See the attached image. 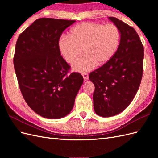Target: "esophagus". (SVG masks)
Returning <instances> with one entry per match:
<instances>
[{
    "instance_id": "esophagus-1",
    "label": "esophagus",
    "mask_w": 158,
    "mask_h": 158,
    "mask_svg": "<svg viewBox=\"0 0 158 158\" xmlns=\"http://www.w3.org/2000/svg\"><path fill=\"white\" fill-rule=\"evenodd\" d=\"M82 76L84 80H88V74L86 73H82Z\"/></svg>"
}]
</instances>
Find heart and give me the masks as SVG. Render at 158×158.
<instances>
[{
    "label": "heart",
    "mask_w": 158,
    "mask_h": 158,
    "mask_svg": "<svg viewBox=\"0 0 158 158\" xmlns=\"http://www.w3.org/2000/svg\"><path fill=\"white\" fill-rule=\"evenodd\" d=\"M121 41V33L113 23L84 22L71 28L69 36L64 35L59 41L61 55L68 63L82 53L73 66L74 70L86 72L95 65L107 64L115 55Z\"/></svg>",
    "instance_id": "heart-1"
}]
</instances>
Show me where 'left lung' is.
Listing matches in <instances>:
<instances>
[{
	"instance_id": "8db88e82",
	"label": "left lung",
	"mask_w": 158,
	"mask_h": 158,
	"mask_svg": "<svg viewBox=\"0 0 158 158\" xmlns=\"http://www.w3.org/2000/svg\"><path fill=\"white\" fill-rule=\"evenodd\" d=\"M109 19L120 31V44L111 60L89 75L95 85L94 111L104 117L120 113L130 105L140 87L144 60V47L136 30L117 18Z\"/></svg>"
}]
</instances>
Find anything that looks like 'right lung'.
Returning <instances> with one entry per match:
<instances>
[{"label": "right lung", "mask_w": 158, "mask_h": 158, "mask_svg": "<svg viewBox=\"0 0 158 158\" xmlns=\"http://www.w3.org/2000/svg\"><path fill=\"white\" fill-rule=\"evenodd\" d=\"M75 20L41 18L21 33L14 66L22 94L29 107L47 118L64 117L73 109L82 85L78 73L60 55L59 41Z\"/></svg>", "instance_id": "1"}]
</instances>
